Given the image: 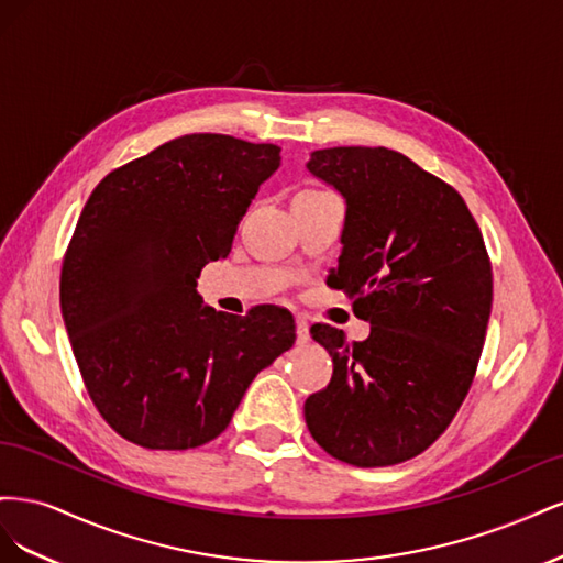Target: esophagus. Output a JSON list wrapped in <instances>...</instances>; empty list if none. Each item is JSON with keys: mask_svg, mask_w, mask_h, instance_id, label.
Returning a JSON list of instances; mask_svg holds the SVG:
<instances>
[{"mask_svg": "<svg viewBox=\"0 0 563 563\" xmlns=\"http://www.w3.org/2000/svg\"><path fill=\"white\" fill-rule=\"evenodd\" d=\"M296 333H298V343H308V340H310L308 319H302V317L296 319Z\"/></svg>", "mask_w": 563, "mask_h": 563, "instance_id": "obj_1", "label": "esophagus"}]
</instances>
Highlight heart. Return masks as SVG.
<instances>
[{
	"instance_id": "1",
	"label": "heart",
	"mask_w": 563,
	"mask_h": 563,
	"mask_svg": "<svg viewBox=\"0 0 563 563\" xmlns=\"http://www.w3.org/2000/svg\"><path fill=\"white\" fill-rule=\"evenodd\" d=\"M308 192H314V190H308Z\"/></svg>"
}]
</instances>
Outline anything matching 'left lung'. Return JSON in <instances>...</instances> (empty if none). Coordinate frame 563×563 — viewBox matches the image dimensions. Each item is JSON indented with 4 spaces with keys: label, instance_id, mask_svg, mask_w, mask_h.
<instances>
[{
    "label": "left lung",
    "instance_id": "1",
    "mask_svg": "<svg viewBox=\"0 0 563 563\" xmlns=\"http://www.w3.org/2000/svg\"><path fill=\"white\" fill-rule=\"evenodd\" d=\"M308 172L345 199L329 284L371 333L347 343L329 323L310 329L333 376L305 422L343 463L397 465L434 444L472 385L493 302L484 236L463 197L401 152L314 150Z\"/></svg>",
    "mask_w": 563,
    "mask_h": 563
}]
</instances>
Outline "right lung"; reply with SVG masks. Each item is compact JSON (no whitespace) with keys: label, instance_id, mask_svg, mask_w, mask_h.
Returning a JSON list of instances; mask_svg holds the SVG:
<instances>
[{"label":"right lung","instance_id":"1","mask_svg":"<svg viewBox=\"0 0 563 563\" xmlns=\"http://www.w3.org/2000/svg\"><path fill=\"white\" fill-rule=\"evenodd\" d=\"M282 147L180 135L114 168L84 207L60 272V312L110 428L152 451L223 432L258 373L294 345L291 312H216L201 267L225 258Z\"/></svg>","mask_w":563,"mask_h":563}]
</instances>
